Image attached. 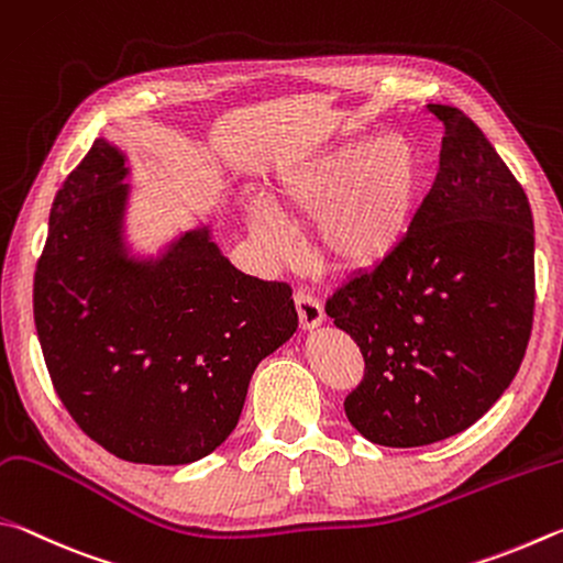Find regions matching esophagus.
<instances>
[{"label": "esophagus", "instance_id": "1", "mask_svg": "<svg viewBox=\"0 0 563 563\" xmlns=\"http://www.w3.org/2000/svg\"><path fill=\"white\" fill-rule=\"evenodd\" d=\"M294 303H297V311H299V323L303 331H311L317 329L327 319V313H323V303L311 297L307 291H297L294 294Z\"/></svg>", "mask_w": 563, "mask_h": 563}]
</instances>
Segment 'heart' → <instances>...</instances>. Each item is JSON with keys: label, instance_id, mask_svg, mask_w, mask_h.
Instances as JSON below:
<instances>
[{"label": "heart", "instance_id": "obj_1", "mask_svg": "<svg viewBox=\"0 0 563 563\" xmlns=\"http://www.w3.org/2000/svg\"><path fill=\"white\" fill-rule=\"evenodd\" d=\"M422 163L406 137L361 135L303 163L282 187L289 212L317 220L313 250L336 272H368L396 254L416 220ZM250 232L282 252L287 222L269 202L250 212Z\"/></svg>", "mask_w": 563, "mask_h": 563}]
</instances>
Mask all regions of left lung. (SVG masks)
<instances>
[{
  "mask_svg": "<svg viewBox=\"0 0 563 563\" xmlns=\"http://www.w3.org/2000/svg\"><path fill=\"white\" fill-rule=\"evenodd\" d=\"M440 173L400 250L353 274L327 313L366 376L343 402L383 448H420L477 422L515 380L534 319V220L517 177L455 106Z\"/></svg>",
  "mask_w": 563,
  "mask_h": 563,
  "instance_id": "1",
  "label": "left lung"
}]
</instances>
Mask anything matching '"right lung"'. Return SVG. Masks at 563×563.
<instances>
[{
    "label": "right lung",
    "mask_w": 563,
    "mask_h": 563,
    "mask_svg": "<svg viewBox=\"0 0 563 563\" xmlns=\"http://www.w3.org/2000/svg\"><path fill=\"white\" fill-rule=\"evenodd\" d=\"M96 137L48 214L34 321L58 398L88 438L143 465H190L230 438L260 361L299 327L291 289L236 269L212 222L155 254L128 242L133 185Z\"/></svg>",
    "instance_id": "obj_1"
}]
</instances>
